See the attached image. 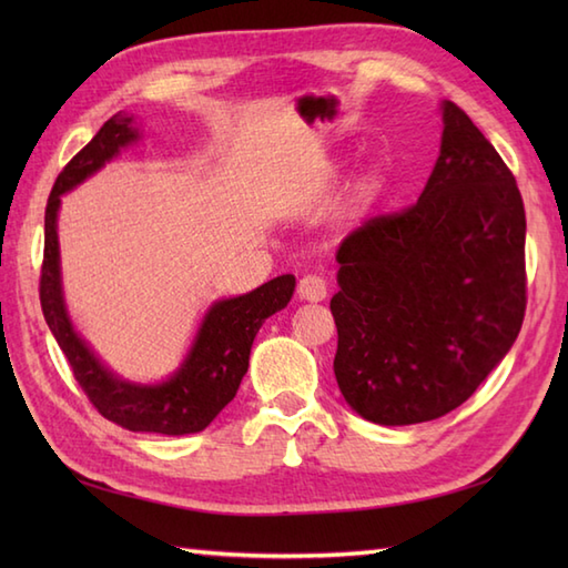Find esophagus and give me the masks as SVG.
<instances>
[{"label": "esophagus", "instance_id": "esophagus-1", "mask_svg": "<svg viewBox=\"0 0 568 568\" xmlns=\"http://www.w3.org/2000/svg\"><path fill=\"white\" fill-rule=\"evenodd\" d=\"M297 295L307 303H322L327 297V281L320 275H303L297 283Z\"/></svg>", "mask_w": 568, "mask_h": 568}]
</instances>
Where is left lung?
<instances>
[{"instance_id": "8db88e82", "label": "left lung", "mask_w": 568, "mask_h": 568, "mask_svg": "<svg viewBox=\"0 0 568 568\" xmlns=\"http://www.w3.org/2000/svg\"><path fill=\"white\" fill-rule=\"evenodd\" d=\"M442 149L403 212L348 234L332 315L334 376L376 425L452 413L510 352L527 307L525 204L493 143L454 102Z\"/></svg>"}]
</instances>
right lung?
<instances>
[{
	"instance_id": "obj_1",
	"label": "right lung",
	"mask_w": 568,
	"mask_h": 568,
	"mask_svg": "<svg viewBox=\"0 0 568 568\" xmlns=\"http://www.w3.org/2000/svg\"><path fill=\"white\" fill-rule=\"evenodd\" d=\"M139 139L134 116L114 114L72 161L60 171L45 204V239L41 265V310L63 348L72 376L90 403L106 419L131 432L195 434L202 432L234 400L239 383L248 371L251 344L261 324L291 303L295 275H277L246 295L220 300L204 315L190 354L171 378L159 385H136L116 378L90 352L68 317L63 285H60L58 207L60 195L80 185Z\"/></svg>"
}]
</instances>
